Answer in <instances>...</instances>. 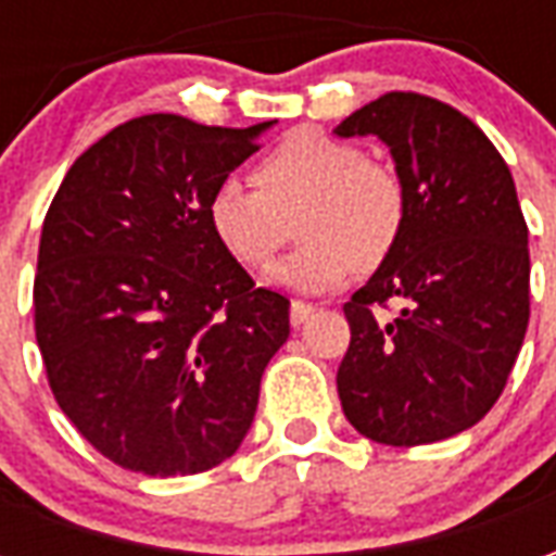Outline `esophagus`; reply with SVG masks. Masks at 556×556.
Wrapping results in <instances>:
<instances>
[{
  "mask_svg": "<svg viewBox=\"0 0 556 556\" xmlns=\"http://www.w3.org/2000/svg\"><path fill=\"white\" fill-rule=\"evenodd\" d=\"M315 313V306L313 303H303V301H294L291 303V309H289V318H291V327H301L309 315Z\"/></svg>",
  "mask_w": 556,
  "mask_h": 556,
  "instance_id": "obj_1",
  "label": "esophagus"
}]
</instances>
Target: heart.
Wrapping results in <instances>:
<instances>
[{
	"instance_id": "heart-1",
	"label": "heart",
	"mask_w": 556,
	"mask_h": 556,
	"mask_svg": "<svg viewBox=\"0 0 556 556\" xmlns=\"http://www.w3.org/2000/svg\"><path fill=\"white\" fill-rule=\"evenodd\" d=\"M255 184L223 178L205 202L207 226L241 265L270 262L298 211L301 247L267 267L270 286L318 294L351 270L375 267L405 229V184L393 166L369 160L354 142L303 127L255 163Z\"/></svg>"
}]
</instances>
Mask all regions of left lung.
<instances>
[{"label":"left lung","mask_w":556,"mask_h":556,"mask_svg":"<svg viewBox=\"0 0 556 556\" xmlns=\"http://www.w3.org/2000/svg\"><path fill=\"white\" fill-rule=\"evenodd\" d=\"M337 137L381 139L408 199L393 253L342 306L339 402L369 441H446L501 399L527 333L530 253L513 172L467 115L414 91L366 103ZM387 300L403 309L378 323Z\"/></svg>","instance_id":"left-lung-1"}]
</instances>
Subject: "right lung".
<instances>
[{
	"mask_svg": "<svg viewBox=\"0 0 556 556\" xmlns=\"http://www.w3.org/2000/svg\"><path fill=\"white\" fill-rule=\"evenodd\" d=\"M270 125L130 118L74 160L43 217L35 339L47 381L118 467L202 473L253 426L265 366L289 339V298L255 289L205 202Z\"/></svg>",
	"mask_w": 556,
	"mask_h": 556,
	"instance_id": "1",
	"label": "right lung"
}]
</instances>
